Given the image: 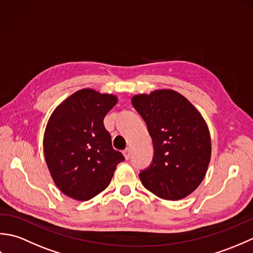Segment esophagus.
Segmentation results:
<instances>
[{
	"label": "esophagus",
	"instance_id": "34e87169",
	"mask_svg": "<svg viewBox=\"0 0 253 253\" xmlns=\"http://www.w3.org/2000/svg\"><path fill=\"white\" fill-rule=\"evenodd\" d=\"M123 154H124V157H125L126 160L129 159V158H130V149H129V148H126V149L123 151Z\"/></svg>",
	"mask_w": 253,
	"mask_h": 253
}]
</instances>
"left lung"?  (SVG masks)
I'll list each match as a JSON object with an SVG mask.
<instances>
[{"instance_id":"8db88e82","label":"left lung","mask_w":253,"mask_h":253,"mask_svg":"<svg viewBox=\"0 0 253 253\" xmlns=\"http://www.w3.org/2000/svg\"><path fill=\"white\" fill-rule=\"evenodd\" d=\"M132 105L146 122L154 158L139 174L142 185L164 200H180L195 191L211 160V137L201 113L171 89L136 94Z\"/></svg>"}]
</instances>
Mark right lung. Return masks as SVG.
Returning a JSON list of instances; mask_svg holds the SVG:
<instances>
[{
  "label": "right lung",
  "mask_w": 253,
  "mask_h": 253,
  "mask_svg": "<svg viewBox=\"0 0 253 253\" xmlns=\"http://www.w3.org/2000/svg\"><path fill=\"white\" fill-rule=\"evenodd\" d=\"M117 96L85 88L53 111L43 136L44 159L64 195L87 201L110 185L123 154L113 149L103 120Z\"/></svg>",
  "instance_id": "right-lung-1"
}]
</instances>
